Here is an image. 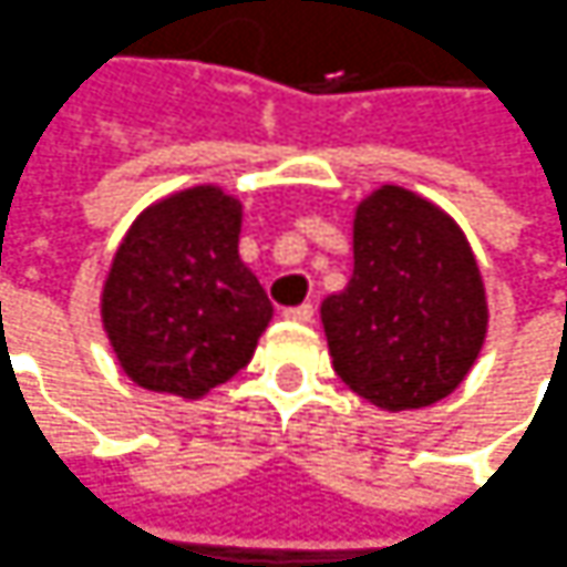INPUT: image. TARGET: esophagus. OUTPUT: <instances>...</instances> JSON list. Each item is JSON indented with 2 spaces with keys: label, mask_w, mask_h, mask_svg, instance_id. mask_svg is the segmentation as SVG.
<instances>
[{
  "label": "esophagus",
  "mask_w": 567,
  "mask_h": 567,
  "mask_svg": "<svg viewBox=\"0 0 567 567\" xmlns=\"http://www.w3.org/2000/svg\"><path fill=\"white\" fill-rule=\"evenodd\" d=\"M284 318L296 321V324H309L311 318H315V309H311L309 302L306 306H292V309H284Z\"/></svg>",
  "instance_id": "esophagus-1"
}]
</instances>
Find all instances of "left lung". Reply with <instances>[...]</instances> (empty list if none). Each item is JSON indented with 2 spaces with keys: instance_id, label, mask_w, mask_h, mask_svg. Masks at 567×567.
Segmentation results:
<instances>
[{
  "instance_id": "obj_1",
  "label": "left lung",
  "mask_w": 567,
  "mask_h": 567,
  "mask_svg": "<svg viewBox=\"0 0 567 567\" xmlns=\"http://www.w3.org/2000/svg\"><path fill=\"white\" fill-rule=\"evenodd\" d=\"M487 292L462 227L396 184L355 205L352 277L321 302L333 371L383 412L424 409L468 378Z\"/></svg>"
}]
</instances>
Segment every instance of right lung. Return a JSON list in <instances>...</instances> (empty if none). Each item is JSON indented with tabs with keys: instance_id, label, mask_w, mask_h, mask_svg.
<instances>
[{
	"instance_id": "1",
	"label": "right lung",
	"mask_w": 567,
	"mask_h": 567,
	"mask_svg": "<svg viewBox=\"0 0 567 567\" xmlns=\"http://www.w3.org/2000/svg\"><path fill=\"white\" fill-rule=\"evenodd\" d=\"M243 205L189 186L150 205L102 284L117 364L152 393L199 399L246 368L275 306L239 258Z\"/></svg>"
}]
</instances>
